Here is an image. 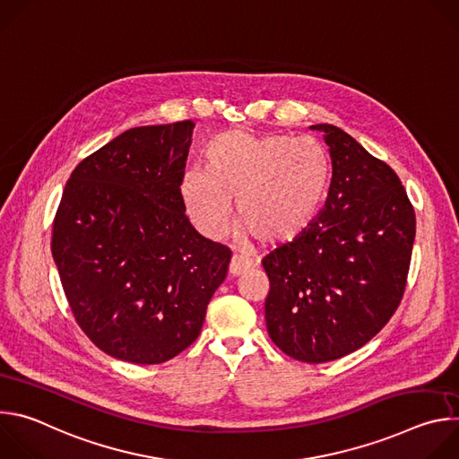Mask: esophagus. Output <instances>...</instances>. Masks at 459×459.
<instances>
[{
	"instance_id": "obj_1",
	"label": "esophagus",
	"mask_w": 459,
	"mask_h": 459,
	"mask_svg": "<svg viewBox=\"0 0 459 459\" xmlns=\"http://www.w3.org/2000/svg\"><path fill=\"white\" fill-rule=\"evenodd\" d=\"M250 269H252V261H250V259H247V257H243V255H239V254H234V255H232L230 267H229V273H230L232 276H239V274H243V273H247V271H250Z\"/></svg>"
}]
</instances>
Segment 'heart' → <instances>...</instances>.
Returning a JSON list of instances; mask_svg holds the SVG:
<instances>
[{
    "label": "heart",
    "mask_w": 459,
    "mask_h": 459,
    "mask_svg": "<svg viewBox=\"0 0 459 459\" xmlns=\"http://www.w3.org/2000/svg\"><path fill=\"white\" fill-rule=\"evenodd\" d=\"M331 181V158L317 142L229 130L205 149V167L183 170L178 188L186 218L205 238L227 232L238 198L241 236L280 247L314 225Z\"/></svg>",
    "instance_id": "obj_1"
}]
</instances>
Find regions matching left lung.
<instances>
[{
	"instance_id": "left-lung-1",
	"label": "left lung",
	"mask_w": 459,
	"mask_h": 459,
	"mask_svg": "<svg viewBox=\"0 0 459 459\" xmlns=\"http://www.w3.org/2000/svg\"><path fill=\"white\" fill-rule=\"evenodd\" d=\"M333 161L314 225L264 257L271 340L305 363L343 358L396 312L407 285L416 214L398 174L342 128L319 123Z\"/></svg>"
}]
</instances>
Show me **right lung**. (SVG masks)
I'll return each instance as SVG.
<instances>
[{"label":"right lung","mask_w":459,"mask_h":459,"mask_svg":"<svg viewBox=\"0 0 459 459\" xmlns=\"http://www.w3.org/2000/svg\"><path fill=\"white\" fill-rule=\"evenodd\" d=\"M194 121L125 130L65 185L52 257L71 310L105 354L172 359L200 336L230 248L195 230L179 200Z\"/></svg>","instance_id":"add662e5"}]
</instances>
